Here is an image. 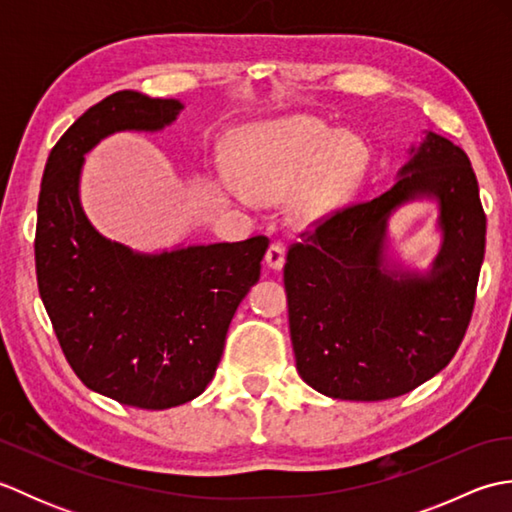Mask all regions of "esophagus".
Here are the masks:
<instances>
[{
	"mask_svg": "<svg viewBox=\"0 0 512 512\" xmlns=\"http://www.w3.org/2000/svg\"><path fill=\"white\" fill-rule=\"evenodd\" d=\"M284 262H286V246L281 242H273L266 250V264L270 268L281 270L284 268Z\"/></svg>",
	"mask_w": 512,
	"mask_h": 512,
	"instance_id": "34e87169",
	"label": "esophagus"
}]
</instances>
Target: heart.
Here are the masks:
<instances>
[{"label":"heart","instance_id":"heart-1","mask_svg":"<svg viewBox=\"0 0 512 512\" xmlns=\"http://www.w3.org/2000/svg\"><path fill=\"white\" fill-rule=\"evenodd\" d=\"M233 173L220 171L222 191L242 206L295 193L301 217L334 209L365 169V149L314 118H286L257 125L239 138Z\"/></svg>","mask_w":512,"mask_h":512}]
</instances>
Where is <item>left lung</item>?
Segmentation results:
<instances>
[{
    "mask_svg": "<svg viewBox=\"0 0 512 512\" xmlns=\"http://www.w3.org/2000/svg\"><path fill=\"white\" fill-rule=\"evenodd\" d=\"M374 200L314 220L284 266L297 372L339 400H389L451 363L469 328L484 259L486 213L469 156L438 134ZM416 194L441 202L445 244L429 278L382 266L386 215Z\"/></svg>",
    "mask_w": 512,
    "mask_h": 512,
    "instance_id": "left-lung-1",
    "label": "left lung"
}]
</instances>
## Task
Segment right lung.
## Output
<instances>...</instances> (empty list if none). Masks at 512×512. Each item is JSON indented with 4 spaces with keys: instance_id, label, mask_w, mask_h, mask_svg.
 Masks as SVG:
<instances>
[{
    "instance_id": "right-lung-1",
    "label": "right lung",
    "mask_w": 512,
    "mask_h": 512,
    "mask_svg": "<svg viewBox=\"0 0 512 512\" xmlns=\"http://www.w3.org/2000/svg\"><path fill=\"white\" fill-rule=\"evenodd\" d=\"M176 99L114 92L76 118L43 169L35 266L54 334L81 383L121 405L169 409L200 396L268 237L136 255L94 231L79 204L83 154L121 129L154 132Z\"/></svg>"
}]
</instances>
